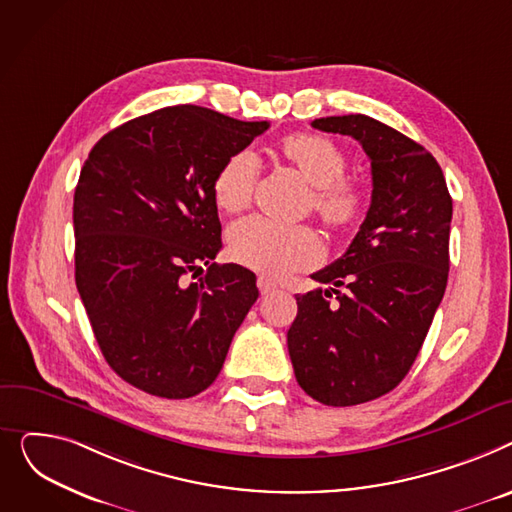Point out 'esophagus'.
<instances>
[{"label": "esophagus", "mask_w": 512, "mask_h": 512, "mask_svg": "<svg viewBox=\"0 0 512 512\" xmlns=\"http://www.w3.org/2000/svg\"><path fill=\"white\" fill-rule=\"evenodd\" d=\"M256 285H258V289H260V293H262V295H268V293L277 291V283H275V281H270L268 277H258Z\"/></svg>", "instance_id": "1"}]
</instances>
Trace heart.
Here are the masks:
<instances>
[{"label": "heart", "mask_w": 512, "mask_h": 512, "mask_svg": "<svg viewBox=\"0 0 512 512\" xmlns=\"http://www.w3.org/2000/svg\"><path fill=\"white\" fill-rule=\"evenodd\" d=\"M277 155L310 184L308 208L326 227L347 231L364 219L366 190L345 177L349 161L337 142L322 134H291L279 142ZM258 173V161L248 150L227 157L213 177L215 204L225 213L244 210L254 198ZM227 239L235 262L268 277H285L322 258L320 239L308 225H277L248 217L229 229Z\"/></svg>", "instance_id": "b5f03b06"}]
</instances>
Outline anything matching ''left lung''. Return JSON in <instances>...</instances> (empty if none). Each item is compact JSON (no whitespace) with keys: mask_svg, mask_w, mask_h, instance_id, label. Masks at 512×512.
I'll return each mask as SVG.
<instances>
[{"mask_svg":"<svg viewBox=\"0 0 512 512\" xmlns=\"http://www.w3.org/2000/svg\"><path fill=\"white\" fill-rule=\"evenodd\" d=\"M312 128L355 138L372 165L362 227L312 275L333 287L297 295L287 330L299 386L322 405L349 407L390 393L424 345L448 279L453 198L428 150L374 117H320Z\"/></svg>","mask_w":512,"mask_h":512,"instance_id":"8db88e82","label":"left lung"}]
</instances>
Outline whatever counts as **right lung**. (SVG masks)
Listing matches in <instances>:
<instances>
[{"label": "right lung", "mask_w": 512, "mask_h": 512, "mask_svg": "<svg viewBox=\"0 0 512 512\" xmlns=\"http://www.w3.org/2000/svg\"><path fill=\"white\" fill-rule=\"evenodd\" d=\"M266 130L163 107L105 134L84 161L76 287L107 364L148 395L190 399L213 384L256 302L252 270L213 262L223 246L213 177Z\"/></svg>", "instance_id": "add662e5"}]
</instances>
